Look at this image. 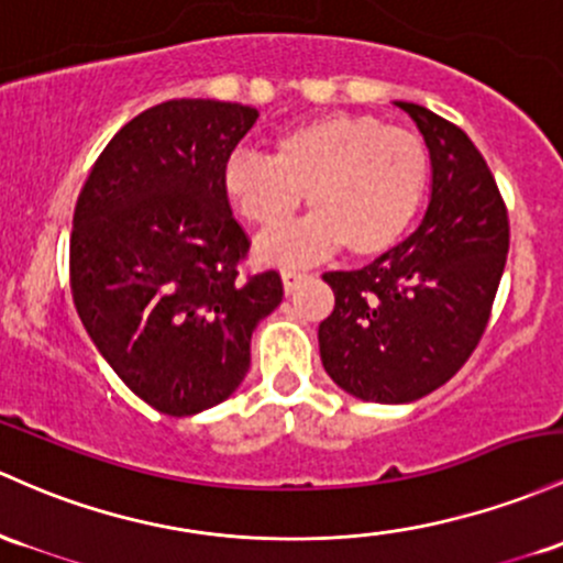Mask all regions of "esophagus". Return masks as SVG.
I'll return each instance as SVG.
<instances>
[{"mask_svg":"<svg viewBox=\"0 0 563 563\" xmlns=\"http://www.w3.org/2000/svg\"><path fill=\"white\" fill-rule=\"evenodd\" d=\"M305 280H307L305 272H291V269L283 272V291H286V294H294L296 288H299L301 283H305Z\"/></svg>","mask_w":563,"mask_h":563,"instance_id":"obj_1","label":"esophagus"}]
</instances>
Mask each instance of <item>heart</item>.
<instances>
[{"mask_svg": "<svg viewBox=\"0 0 563 563\" xmlns=\"http://www.w3.org/2000/svg\"><path fill=\"white\" fill-rule=\"evenodd\" d=\"M430 184V152L406 128L372 114H320L275 135L272 157L234 150L221 165V195L262 232L286 227L301 206L312 216L294 230L267 234L256 258L294 267L336 249L382 256L404 238Z\"/></svg>", "mask_w": 563, "mask_h": 563, "instance_id": "heart-1", "label": "heart"}]
</instances>
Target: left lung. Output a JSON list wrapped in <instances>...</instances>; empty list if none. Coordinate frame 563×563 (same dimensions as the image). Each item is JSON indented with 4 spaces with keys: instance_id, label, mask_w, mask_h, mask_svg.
I'll return each mask as SVG.
<instances>
[{
    "instance_id": "1",
    "label": "left lung",
    "mask_w": 563,
    "mask_h": 563,
    "mask_svg": "<svg viewBox=\"0 0 563 563\" xmlns=\"http://www.w3.org/2000/svg\"><path fill=\"white\" fill-rule=\"evenodd\" d=\"M430 152V202L417 232L352 272H325L333 312L320 361L344 393L411 404L446 385L481 342L508 258V211L465 131L395 101Z\"/></svg>"
}]
</instances>
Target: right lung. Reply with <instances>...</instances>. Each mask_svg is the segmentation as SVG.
<instances>
[{"mask_svg": "<svg viewBox=\"0 0 563 563\" xmlns=\"http://www.w3.org/2000/svg\"><path fill=\"white\" fill-rule=\"evenodd\" d=\"M256 117L213 98L141 111L92 165L74 211L79 320L111 372L168 417L238 390L253 331L283 301L277 272L238 277L249 238L221 195V165Z\"/></svg>", "mask_w": 563, "mask_h": 563, "instance_id": "1", "label": "right lung"}]
</instances>
